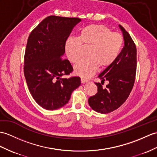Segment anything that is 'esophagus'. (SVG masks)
<instances>
[{"instance_id":"1","label":"esophagus","mask_w":157,"mask_h":157,"mask_svg":"<svg viewBox=\"0 0 157 157\" xmlns=\"http://www.w3.org/2000/svg\"><path fill=\"white\" fill-rule=\"evenodd\" d=\"M81 82H82V83H85V82H88V80L85 79V78H83V77H81Z\"/></svg>"}]
</instances>
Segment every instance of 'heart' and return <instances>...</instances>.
Returning <instances> with one entry per match:
<instances>
[{"instance_id":"heart-1","label":"heart","mask_w":157,"mask_h":157,"mask_svg":"<svg viewBox=\"0 0 157 157\" xmlns=\"http://www.w3.org/2000/svg\"><path fill=\"white\" fill-rule=\"evenodd\" d=\"M121 34L112 33L108 26L102 25H89L80 30L77 37H70L65 43L68 59L73 63L82 59L83 47H89L86 59L75 66L76 75L88 77L97 70L98 66L108 67L114 62L123 45Z\"/></svg>"}]
</instances>
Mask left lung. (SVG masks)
Listing matches in <instances>:
<instances>
[{"instance_id": "1", "label": "left lung", "mask_w": 157, "mask_h": 157, "mask_svg": "<svg viewBox=\"0 0 157 157\" xmlns=\"http://www.w3.org/2000/svg\"><path fill=\"white\" fill-rule=\"evenodd\" d=\"M123 34L124 46L116 60L106 67L98 77L101 83L95 82L98 87L97 94L89 98L92 109L106 114L119 108L128 97L135 83L136 71V48L132 38L126 30L119 25ZM108 80L106 88L102 82Z\"/></svg>"}]
</instances>
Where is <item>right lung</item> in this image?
<instances>
[{
	"instance_id": "obj_1",
	"label": "right lung",
	"mask_w": 157,
	"mask_h": 157,
	"mask_svg": "<svg viewBox=\"0 0 157 157\" xmlns=\"http://www.w3.org/2000/svg\"><path fill=\"white\" fill-rule=\"evenodd\" d=\"M79 18L49 16L30 33L25 50L24 74L32 97L41 107L56 110L67 104L81 78H64L73 71L64 59L65 43Z\"/></svg>"
}]
</instances>
